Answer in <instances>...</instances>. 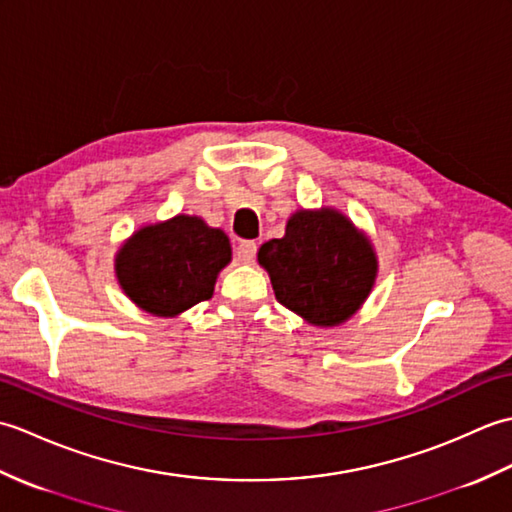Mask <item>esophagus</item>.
I'll use <instances>...</instances> for the list:
<instances>
[{
    "mask_svg": "<svg viewBox=\"0 0 512 512\" xmlns=\"http://www.w3.org/2000/svg\"><path fill=\"white\" fill-rule=\"evenodd\" d=\"M235 255H237V259L242 264H253L255 262V255H257V244L255 242H242L237 246V250H235Z\"/></svg>",
    "mask_w": 512,
    "mask_h": 512,
    "instance_id": "1",
    "label": "esophagus"
}]
</instances>
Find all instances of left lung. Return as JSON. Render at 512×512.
<instances>
[{"instance_id": "1", "label": "left lung", "mask_w": 512, "mask_h": 512, "mask_svg": "<svg viewBox=\"0 0 512 512\" xmlns=\"http://www.w3.org/2000/svg\"><path fill=\"white\" fill-rule=\"evenodd\" d=\"M288 310L321 328L341 325L363 306L376 281V253L369 239L334 209L297 211L286 235L257 253Z\"/></svg>"}]
</instances>
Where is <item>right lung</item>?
Listing matches in <instances>:
<instances>
[{
    "instance_id": "add662e5",
    "label": "right lung",
    "mask_w": 512,
    "mask_h": 512,
    "mask_svg": "<svg viewBox=\"0 0 512 512\" xmlns=\"http://www.w3.org/2000/svg\"><path fill=\"white\" fill-rule=\"evenodd\" d=\"M231 262V242L195 215L140 228L116 255V277L140 310L176 317L213 297L217 273Z\"/></svg>"
}]
</instances>
